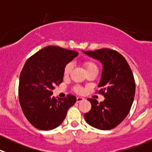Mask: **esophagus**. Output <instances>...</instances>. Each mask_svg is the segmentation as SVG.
I'll return each mask as SVG.
<instances>
[{"label":"esophagus","instance_id":"34e87169","mask_svg":"<svg viewBox=\"0 0 152 152\" xmlns=\"http://www.w3.org/2000/svg\"><path fill=\"white\" fill-rule=\"evenodd\" d=\"M83 100H85V99L82 98V97H76V102H82L83 101Z\"/></svg>","mask_w":152,"mask_h":152}]
</instances>
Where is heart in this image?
I'll return each mask as SVG.
<instances>
[{
  "label": "heart",
  "instance_id": "obj_1",
  "mask_svg": "<svg viewBox=\"0 0 152 152\" xmlns=\"http://www.w3.org/2000/svg\"><path fill=\"white\" fill-rule=\"evenodd\" d=\"M84 66L85 67L87 72L91 71L93 70H98V66H97L96 63L94 61L91 59H87L85 61H84L83 62ZM72 70H73V64L71 62H69L64 66V70H63V75H64V77H67L70 75V73H71ZM73 91L77 94H81V93L83 92V89H82L81 87L79 86H75L73 88Z\"/></svg>",
  "mask_w": 152,
  "mask_h": 152
}]
</instances>
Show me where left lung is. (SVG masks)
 <instances>
[{
	"mask_svg": "<svg viewBox=\"0 0 152 152\" xmlns=\"http://www.w3.org/2000/svg\"><path fill=\"white\" fill-rule=\"evenodd\" d=\"M83 53L102 64L99 94L105 98L100 103L88 99L91 109L85 113V119L96 129L110 130L123 122L130 111L136 89L133 73L126 58L117 51L104 48Z\"/></svg>",
	"mask_w": 152,
	"mask_h": 152,
	"instance_id": "1",
	"label": "left lung"
}]
</instances>
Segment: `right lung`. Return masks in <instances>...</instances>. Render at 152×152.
Segmentation results:
<instances>
[{"label": "right lung", "instance_id": "add662e5", "mask_svg": "<svg viewBox=\"0 0 152 152\" xmlns=\"http://www.w3.org/2000/svg\"><path fill=\"white\" fill-rule=\"evenodd\" d=\"M78 53L57 46H48L26 60L20 74L19 102L28 121L36 129L49 131L58 127L76 98L53 96L55 85L63 81V70Z\"/></svg>", "mask_w": 152, "mask_h": 152}]
</instances>
